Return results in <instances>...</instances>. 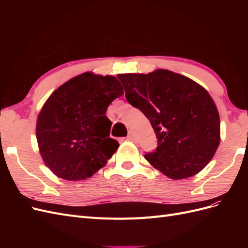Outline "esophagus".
Here are the masks:
<instances>
[{
	"instance_id": "1",
	"label": "esophagus",
	"mask_w": 248,
	"mask_h": 248,
	"mask_svg": "<svg viewBox=\"0 0 248 248\" xmlns=\"http://www.w3.org/2000/svg\"><path fill=\"white\" fill-rule=\"evenodd\" d=\"M127 139H128L129 140H136V134H134L132 131H130L128 133V137H127Z\"/></svg>"
}]
</instances>
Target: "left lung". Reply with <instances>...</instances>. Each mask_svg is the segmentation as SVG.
<instances>
[{
	"mask_svg": "<svg viewBox=\"0 0 248 248\" xmlns=\"http://www.w3.org/2000/svg\"><path fill=\"white\" fill-rule=\"evenodd\" d=\"M118 78L127 101L147 117L156 134L157 148L146 153L145 158L175 180L204 169L220 141L219 114L206 90L166 69Z\"/></svg>",
	"mask_w": 248,
	"mask_h": 248,
	"instance_id": "left-lung-1",
	"label": "left lung"
}]
</instances>
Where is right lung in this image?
<instances>
[{"instance_id": "1", "label": "right lung", "mask_w": 248, "mask_h": 248, "mask_svg": "<svg viewBox=\"0 0 248 248\" xmlns=\"http://www.w3.org/2000/svg\"><path fill=\"white\" fill-rule=\"evenodd\" d=\"M123 94L117 78L85 72L48 97L37 119L36 138L44 163L57 177L78 181L106 166L119 148L108 137L111 122L106 112Z\"/></svg>"}]
</instances>
